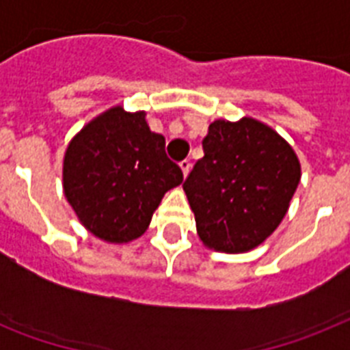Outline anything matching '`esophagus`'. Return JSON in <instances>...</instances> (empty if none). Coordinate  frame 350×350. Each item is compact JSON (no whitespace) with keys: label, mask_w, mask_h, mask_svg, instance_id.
<instances>
[{"label":"esophagus","mask_w":350,"mask_h":350,"mask_svg":"<svg viewBox=\"0 0 350 350\" xmlns=\"http://www.w3.org/2000/svg\"><path fill=\"white\" fill-rule=\"evenodd\" d=\"M180 167L181 170H183V176H189V172H191V161L189 159H183V161H180Z\"/></svg>","instance_id":"obj_1"}]
</instances>
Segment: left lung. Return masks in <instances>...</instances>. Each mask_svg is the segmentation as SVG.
Masks as SVG:
<instances>
[{
	"label": "left lung",
	"instance_id": "8db88e82",
	"mask_svg": "<svg viewBox=\"0 0 350 350\" xmlns=\"http://www.w3.org/2000/svg\"><path fill=\"white\" fill-rule=\"evenodd\" d=\"M203 152L183 183L198 236L219 252L254 249L287 214L301 178L298 156L252 118L213 121Z\"/></svg>",
	"mask_w": 350,
	"mask_h": 350
}]
</instances>
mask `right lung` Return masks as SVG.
Here are the masks:
<instances>
[{"label": "right lung", "mask_w": 350, "mask_h": 350, "mask_svg": "<svg viewBox=\"0 0 350 350\" xmlns=\"http://www.w3.org/2000/svg\"><path fill=\"white\" fill-rule=\"evenodd\" d=\"M183 172L165 154V137L145 112L112 107L70 139L63 192L85 229L109 243H129L147 230L165 192Z\"/></svg>", "instance_id": "obj_1"}]
</instances>
